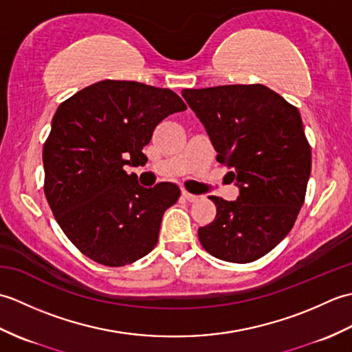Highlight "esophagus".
I'll list each match as a JSON object with an SVG mask.
<instances>
[{
    "mask_svg": "<svg viewBox=\"0 0 352 352\" xmlns=\"http://www.w3.org/2000/svg\"><path fill=\"white\" fill-rule=\"evenodd\" d=\"M183 197L188 199V201H190V203H195V201H198V195H193V193H189L188 190H183Z\"/></svg>",
    "mask_w": 352,
    "mask_h": 352,
    "instance_id": "esophagus-1",
    "label": "esophagus"
}]
</instances>
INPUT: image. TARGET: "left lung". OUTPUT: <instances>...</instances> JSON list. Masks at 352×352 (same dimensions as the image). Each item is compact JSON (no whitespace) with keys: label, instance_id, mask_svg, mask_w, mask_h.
Segmentation results:
<instances>
[{"label":"left lung","instance_id":"obj_1","mask_svg":"<svg viewBox=\"0 0 352 352\" xmlns=\"http://www.w3.org/2000/svg\"><path fill=\"white\" fill-rule=\"evenodd\" d=\"M183 98L230 169L239 197H210L216 218L198 228L203 248L231 263H250L274 250L304 204L311 148L300 111L263 85L183 89Z\"/></svg>","mask_w":352,"mask_h":352}]
</instances>
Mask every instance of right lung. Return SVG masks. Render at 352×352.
<instances>
[{"label": "right lung", "mask_w": 352, "mask_h": 352, "mask_svg": "<svg viewBox=\"0 0 352 352\" xmlns=\"http://www.w3.org/2000/svg\"><path fill=\"white\" fill-rule=\"evenodd\" d=\"M188 107L170 89L104 80L58 106L43 145L45 197L66 237L104 266L130 265L159 241L177 184L142 188L124 166L142 153L164 118Z\"/></svg>", "instance_id": "1"}]
</instances>
